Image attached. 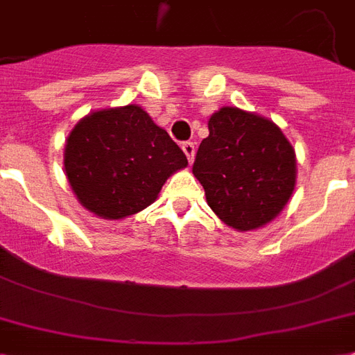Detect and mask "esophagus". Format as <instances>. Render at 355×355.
<instances>
[{
    "label": "esophagus",
    "instance_id": "34e87169",
    "mask_svg": "<svg viewBox=\"0 0 355 355\" xmlns=\"http://www.w3.org/2000/svg\"><path fill=\"white\" fill-rule=\"evenodd\" d=\"M182 150H184V154L188 156L189 162H193V156H196V143H193V141H184L182 143Z\"/></svg>",
    "mask_w": 355,
    "mask_h": 355
}]
</instances>
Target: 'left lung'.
I'll list each match as a JSON object with an SVG mask.
<instances>
[{
  "mask_svg": "<svg viewBox=\"0 0 355 355\" xmlns=\"http://www.w3.org/2000/svg\"><path fill=\"white\" fill-rule=\"evenodd\" d=\"M208 130L193 162L208 207L238 231L266 225L294 191L292 145L277 124L238 107L214 113Z\"/></svg>",
  "mask_w": 355,
  "mask_h": 355,
  "instance_id": "8db88e82",
  "label": "left lung"
}]
</instances>
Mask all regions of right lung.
Listing matches in <instances>:
<instances>
[{"mask_svg":"<svg viewBox=\"0 0 355 355\" xmlns=\"http://www.w3.org/2000/svg\"><path fill=\"white\" fill-rule=\"evenodd\" d=\"M186 166L180 147L135 104L81 119L64 145V171L76 197L105 220L141 212Z\"/></svg>","mask_w":355,"mask_h":355,"instance_id":"1","label":"right lung"}]
</instances>
